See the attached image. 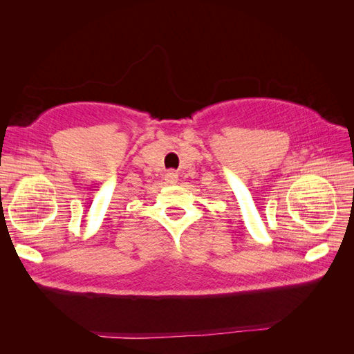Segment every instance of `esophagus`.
I'll return each mask as SVG.
<instances>
[{"mask_svg":"<svg viewBox=\"0 0 354 354\" xmlns=\"http://www.w3.org/2000/svg\"><path fill=\"white\" fill-rule=\"evenodd\" d=\"M164 180H165L167 185H176L177 180H178V174L176 173V171H173V169L167 171L165 176H164Z\"/></svg>","mask_w":354,"mask_h":354,"instance_id":"obj_1","label":"esophagus"}]
</instances>
